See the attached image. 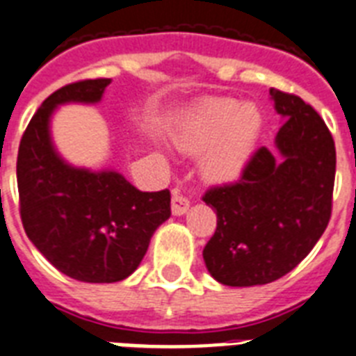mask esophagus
<instances>
[{"label":"esophagus","instance_id":"1","mask_svg":"<svg viewBox=\"0 0 356 356\" xmlns=\"http://www.w3.org/2000/svg\"><path fill=\"white\" fill-rule=\"evenodd\" d=\"M188 207H190V201L184 197L181 192H179L177 188L173 190L172 192V212H173V216H183L184 212L188 211Z\"/></svg>","mask_w":356,"mask_h":356}]
</instances>
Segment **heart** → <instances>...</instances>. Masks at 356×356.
I'll return each mask as SVG.
<instances>
[{
    "label": "heart",
    "instance_id": "heart-1",
    "mask_svg": "<svg viewBox=\"0 0 356 356\" xmlns=\"http://www.w3.org/2000/svg\"><path fill=\"white\" fill-rule=\"evenodd\" d=\"M262 118L254 105L212 97L184 113L173 129L179 149L201 156L200 172L209 183H229L243 172L259 140Z\"/></svg>",
    "mask_w": 356,
    "mask_h": 356
}]
</instances>
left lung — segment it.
I'll return each mask as SVG.
<instances>
[{"instance_id": "1", "label": "left lung", "mask_w": 356, "mask_h": 356, "mask_svg": "<svg viewBox=\"0 0 356 356\" xmlns=\"http://www.w3.org/2000/svg\"><path fill=\"white\" fill-rule=\"evenodd\" d=\"M270 96L284 120L275 151L262 145L236 183L211 188L203 197L218 216L203 259L225 286L268 284L286 275L331 218L337 149L325 122L301 97L275 88Z\"/></svg>"}]
</instances>
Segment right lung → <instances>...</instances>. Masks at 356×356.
I'll list each match as a JSON object with an SVG mask.
<instances>
[{
	"label": "right lung",
	"instance_id": "right-lung-1",
	"mask_svg": "<svg viewBox=\"0 0 356 356\" xmlns=\"http://www.w3.org/2000/svg\"><path fill=\"white\" fill-rule=\"evenodd\" d=\"M108 85L88 79L53 92L25 129L16 162L25 234L58 271L83 282L127 279L172 216L170 190L140 192L116 170L74 166L53 144L55 111L96 105Z\"/></svg>",
	"mask_w": 356,
	"mask_h": 356
}]
</instances>
